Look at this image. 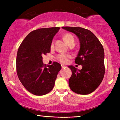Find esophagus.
Masks as SVG:
<instances>
[{"instance_id": "1", "label": "esophagus", "mask_w": 120, "mask_h": 120, "mask_svg": "<svg viewBox=\"0 0 120 120\" xmlns=\"http://www.w3.org/2000/svg\"><path fill=\"white\" fill-rule=\"evenodd\" d=\"M61 67L63 68H65L66 67V66L65 65H64V64H61Z\"/></svg>"}]
</instances>
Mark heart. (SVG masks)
Returning a JSON list of instances; mask_svg holds the SVG:
<instances>
[{"instance_id":"b5f03b06","label":"heart","mask_w":120,"mask_h":120,"mask_svg":"<svg viewBox=\"0 0 120 120\" xmlns=\"http://www.w3.org/2000/svg\"><path fill=\"white\" fill-rule=\"evenodd\" d=\"M63 40L68 46H69L72 43H74V38L73 36L72 35L70 34H65L63 35ZM51 49H53V43L52 42L50 46ZM70 56L68 55L63 54V53H61V54L57 56V59L62 63H67V62L68 61L69 59Z\"/></svg>"}]
</instances>
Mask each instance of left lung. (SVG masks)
<instances>
[{
	"label": "left lung",
	"mask_w": 120,
	"mask_h": 120,
	"mask_svg": "<svg viewBox=\"0 0 120 120\" xmlns=\"http://www.w3.org/2000/svg\"><path fill=\"white\" fill-rule=\"evenodd\" d=\"M75 34L80 43V49L75 63L81 65L78 69L68 66L71 71L69 79L70 88L74 93L87 95L93 93L101 83L105 73L104 51L102 45L97 37L89 30L79 27H62Z\"/></svg>",
	"instance_id": "left-lung-1"
}]
</instances>
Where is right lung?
Here are the masks:
<instances>
[{
	"label": "right lung",
	"mask_w": 120,
	"mask_h": 120,
	"mask_svg": "<svg viewBox=\"0 0 120 120\" xmlns=\"http://www.w3.org/2000/svg\"><path fill=\"white\" fill-rule=\"evenodd\" d=\"M60 27L42 28L30 32L18 49L16 70L26 90L35 95H44L53 89L61 66L57 62L44 64L42 55L49 53L53 37Z\"/></svg>",
	"instance_id": "1"
}]
</instances>
